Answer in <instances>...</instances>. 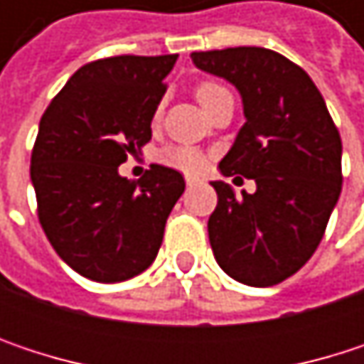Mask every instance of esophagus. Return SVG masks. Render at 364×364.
<instances>
[{"label":"esophagus","instance_id":"1","mask_svg":"<svg viewBox=\"0 0 364 364\" xmlns=\"http://www.w3.org/2000/svg\"><path fill=\"white\" fill-rule=\"evenodd\" d=\"M185 183H187V187H193V185L200 183V179L198 177H185Z\"/></svg>","mask_w":364,"mask_h":364}]
</instances>
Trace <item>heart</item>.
<instances>
[{
	"label": "heart",
	"instance_id": "heart-1",
	"mask_svg": "<svg viewBox=\"0 0 364 364\" xmlns=\"http://www.w3.org/2000/svg\"><path fill=\"white\" fill-rule=\"evenodd\" d=\"M221 92H228L225 88H221L215 82H202L196 88V99L202 105V109ZM158 160L175 171H181L185 175H196L204 168V156L193 149V147H181V145H168L158 154Z\"/></svg>",
	"mask_w": 364,
	"mask_h": 364
}]
</instances>
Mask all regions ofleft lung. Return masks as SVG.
Listing matches in <instances>:
<instances>
[{
	"mask_svg": "<svg viewBox=\"0 0 364 364\" xmlns=\"http://www.w3.org/2000/svg\"><path fill=\"white\" fill-rule=\"evenodd\" d=\"M191 63L238 90L245 124L219 171L257 183L242 196L210 183L219 198L208 217L213 255L242 284H278L314 255L339 200V132L310 75L274 50L193 52Z\"/></svg>",
	"mask_w": 364,
	"mask_h": 364,
	"instance_id": "8db88e82",
	"label": "left lung"
}]
</instances>
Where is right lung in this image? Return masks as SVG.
Returning a JSON list of instances; mask_svg holds the SVG:
<instances>
[{
  "mask_svg": "<svg viewBox=\"0 0 364 364\" xmlns=\"http://www.w3.org/2000/svg\"><path fill=\"white\" fill-rule=\"evenodd\" d=\"M177 56L88 63L39 119L31 154L39 223L58 257L95 282H122L154 263L185 191L181 173L162 164L136 183L117 171L151 139Z\"/></svg>",
  "mask_w": 364,
  "mask_h": 364,
  "instance_id": "right-lung-1",
  "label": "right lung"
}]
</instances>
